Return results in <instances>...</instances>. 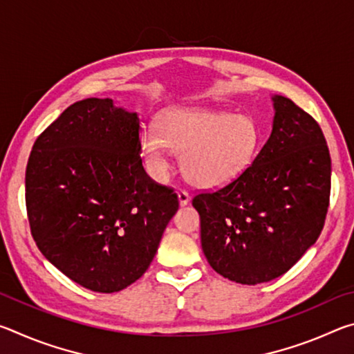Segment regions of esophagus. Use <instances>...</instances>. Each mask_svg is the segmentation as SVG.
I'll return each instance as SVG.
<instances>
[{
    "label": "esophagus",
    "instance_id": "34e87169",
    "mask_svg": "<svg viewBox=\"0 0 354 354\" xmlns=\"http://www.w3.org/2000/svg\"><path fill=\"white\" fill-rule=\"evenodd\" d=\"M178 201H179V206H187L189 201H190V195L185 190H179L178 192Z\"/></svg>",
    "mask_w": 354,
    "mask_h": 354
}]
</instances>
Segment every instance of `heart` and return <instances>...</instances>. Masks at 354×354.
<instances>
[{"label":"heart","mask_w":354,"mask_h":354,"mask_svg":"<svg viewBox=\"0 0 354 354\" xmlns=\"http://www.w3.org/2000/svg\"><path fill=\"white\" fill-rule=\"evenodd\" d=\"M262 133L247 113L209 107H170L158 117L156 131L140 136V153L154 179L170 175V151L181 153L179 164L187 181L200 189H220L248 169L259 151Z\"/></svg>","instance_id":"1"}]
</instances>
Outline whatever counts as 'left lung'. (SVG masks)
Segmentation results:
<instances>
[{
    "label": "left lung",
    "mask_w": 354,
    "mask_h": 354,
    "mask_svg": "<svg viewBox=\"0 0 354 354\" xmlns=\"http://www.w3.org/2000/svg\"><path fill=\"white\" fill-rule=\"evenodd\" d=\"M272 101V133L253 164L192 201L207 262L248 286L284 274L313 247L331 190V158L319 123L289 98L273 95Z\"/></svg>",
    "instance_id": "obj_1"
}]
</instances>
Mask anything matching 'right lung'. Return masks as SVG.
<instances>
[{
  "mask_svg": "<svg viewBox=\"0 0 354 354\" xmlns=\"http://www.w3.org/2000/svg\"><path fill=\"white\" fill-rule=\"evenodd\" d=\"M140 118L111 98L67 107L26 167V209L39 250L65 277L101 293L123 290L151 263L178 196L140 159Z\"/></svg>",
  "mask_w": 354,
  "mask_h": 354,
  "instance_id": "add662e5",
  "label": "right lung"
}]
</instances>
